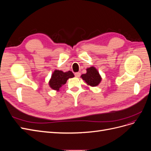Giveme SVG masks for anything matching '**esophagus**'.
Here are the masks:
<instances>
[{
    "mask_svg": "<svg viewBox=\"0 0 151 151\" xmlns=\"http://www.w3.org/2000/svg\"><path fill=\"white\" fill-rule=\"evenodd\" d=\"M80 76H81V73L80 72H76L75 73V76L76 77H80Z\"/></svg>",
    "mask_w": 151,
    "mask_h": 151,
    "instance_id": "obj_1",
    "label": "esophagus"
}]
</instances>
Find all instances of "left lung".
Instances as JSON below:
<instances>
[{
	"label": "left lung",
	"instance_id": "8db88e82",
	"mask_svg": "<svg viewBox=\"0 0 151 151\" xmlns=\"http://www.w3.org/2000/svg\"><path fill=\"white\" fill-rule=\"evenodd\" d=\"M86 71V74H82L81 76L83 80L86 83V84L91 87L98 86L101 83L102 78L96 68L92 66L87 68Z\"/></svg>",
	"mask_w": 151,
	"mask_h": 151
}]
</instances>
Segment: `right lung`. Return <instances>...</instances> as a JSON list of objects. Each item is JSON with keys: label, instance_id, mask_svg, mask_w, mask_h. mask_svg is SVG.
Masks as SVG:
<instances>
[{"label": "right lung", "instance_id": "right-lung-1", "mask_svg": "<svg viewBox=\"0 0 151 151\" xmlns=\"http://www.w3.org/2000/svg\"><path fill=\"white\" fill-rule=\"evenodd\" d=\"M74 77V74L70 70L63 72L62 70H55L48 82V84L51 89L59 91L61 87L67 83L68 79Z\"/></svg>", "mask_w": 151, "mask_h": 151}]
</instances>
